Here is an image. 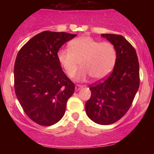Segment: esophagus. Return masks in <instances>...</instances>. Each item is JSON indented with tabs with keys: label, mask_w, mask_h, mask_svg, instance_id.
I'll use <instances>...</instances> for the list:
<instances>
[{
	"label": "esophagus",
	"mask_w": 154,
	"mask_h": 154,
	"mask_svg": "<svg viewBox=\"0 0 154 154\" xmlns=\"http://www.w3.org/2000/svg\"><path fill=\"white\" fill-rule=\"evenodd\" d=\"M75 88V90L76 91H78V90H79L80 89H82V85H76Z\"/></svg>",
	"instance_id": "obj_1"
}]
</instances>
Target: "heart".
I'll return each mask as SVG.
<instances>
[{
    "label": "heart",
    "mask_w": 154,
    "mask_h": 154,
    "mask_svg": "<svg viewBox=\"0 0 154 154\" xmlns=\"http://www.w3.org/2000/svg\"><path fill=\"white\" fill-rule=\"evenodd\" d=\"M116 51L110 42H99L89 36H82L69 43V50L58 52V62L69 78L75 75L79 62L82 69L77 80L83 81L89 75L94 80L105 79L112 72L116 62Z\"/></svg>",
    "instance_id": "b5f03b06"
}]
</instances>
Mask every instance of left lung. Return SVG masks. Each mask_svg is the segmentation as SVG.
Segmentation results:
<instances>
[{
    "label": "left lung",
    "instance_id": "obj_1",
    "mask_svg": "<svg viewBox=\"0 0 154 154\" xmlns=\"http://www.w3.org/2000/svg\"><path fill=\"white\" fill-rule=\"evenodd\" d=\"M114 45L116 62L105 79L90 85L91 97L85 103L89 119L101 125L116 123L131 106L140 85V65L135 48L124 37L102 34Z\"/></svg>",
    "mask_w": 154,
    "mask_h": 154
}]
</instances>
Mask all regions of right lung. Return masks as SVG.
Segmentation results:
<instances>
[{
	"instance_id": "add662e5",
	"label": "right lung",
	"mask_w": 154,
	"mask_h": 154,
	"mask_svg": "<svg viewBox=\"0 0 154 154\" xmlns=\"http://www.w3.org/2000/svg\"><path fill=\"white\" fill-rule=\"evenodd\" d=\"M76 36L45 31L31 38L16 57L14 90L28 117L41 126H51L64 116L75 84L58 62V51Z\"/></svg>"
}]
</instances>
